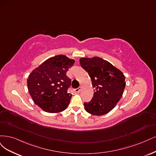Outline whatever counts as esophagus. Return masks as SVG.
<instances>
[{
	"mask_svg": "<svg viewBox=\"0 0 156 156\" xmlns=\"http://www.w3.org/2000/svg\"><path fill=\"white\" fill-rule=\"evenodd\" d=\"M81 89H82L81 87H79L76 88V89H75V91L77 92V93H79L80 91H81Z\"/></svg>",
	"mask_w": 156,
	"mask_h": 156,
	"instance_id": "34e87169",
	"label": "esophagus"
}]
</instances>
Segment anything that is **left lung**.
<instances>
[{
    "label": "left lung",
    "mask_w": 156,
    "mask_h": 156,
    "mask_svg": "<svg viewBox=\"0 0 156 156\" xmlns=\"http://www.w3.org/2000/svg\"><path fill=\"white\" fill-rule=\"evenodd\" d=\"M80 63L91 79L94 94L84 102L86 112L100 116L109 113L121 98L126 86L123 73L112 64L98 58H82Z\"/></svg>",
    "instance_id": "left-lung-1"
}]
</instances>
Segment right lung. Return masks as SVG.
<instances>
[{"mask_svg":"<svg viewBox=\"0 0 156 156\" xmlns=\"http://www.w3.org/2000/svg\"><path fill=\"white\" fill-rule=\"evenodd\" d=\"M74 60L64 55L48 59L35 69L27 80L33 101L48 113H59L67 108L72 94L68 93L71 79L67 75Z\"/></svg>","mask_w":156,"mask_h":156,"instance_id":"right-lung-1","label":"right lung"}]
</instances>
